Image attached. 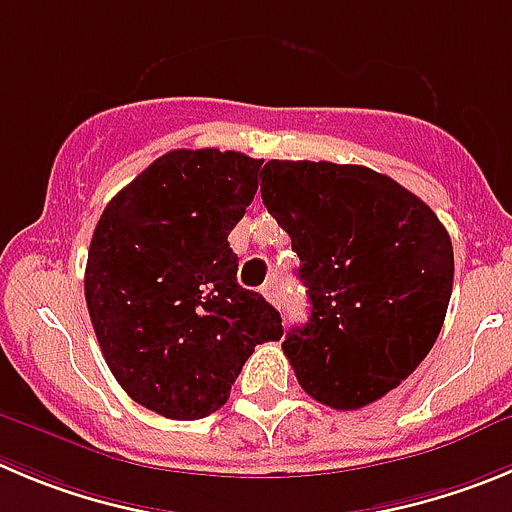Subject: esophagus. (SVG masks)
Listing matches in <instances>:
<instances>
[{
	"label": "esophagus",
	"mask_w": 512,
	"mask_h": 512,
	"mask_svg": "<svg viewBox=\"0 0 512 512\" xmlns=\"http://www.w3.org/2000/svg\"><path fill=\"white\" fill-rule=\"evenodd\" d=\"M262 295L270 300L272 305H280V290H278V280H270V283L262 285Z\"/></svg>",
	"instance_id": "34e87169"
}]
</instances>
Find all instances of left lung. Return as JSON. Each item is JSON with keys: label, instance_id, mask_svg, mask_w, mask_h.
<instances>
[{"label": "left lung", "instance_id": "obj_1", "mask_svg": "<svg viewBox=\"0 0 512 512\" xmlns=\"http://www.w3.org/2000/svg\"><path fill=\"white\" fill-rule=\"evenodd\" d=\"M260 191L308 288V323L283 341L300 386L346 412L381 399L442 331L455 278L450 234L417 194L366 166L272 159Z\"/></svg>", "mask_w": 512, "mask_h": 512}]
</instances>
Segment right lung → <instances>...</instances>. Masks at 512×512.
Wrapping results in <instances>:
<instances>
[{
	"label": "right lung",
	"mask_w": 512,
	"mask_h": 512,
	"mask_svg": "<svg viewBox=\"0 0 512 512\" xmlns=\"http://www.w3.org/2000/svg\"><path fill=\"white\" fill-rule=\"evenodd\" d=\"M260 159L176 148L105 204L85 265V303L118 384L166 419L224 407L280 313L237 283L227 242L255 199Z\"/></svg>",
	"instance_id": "add662e5"
}]
</instances>
